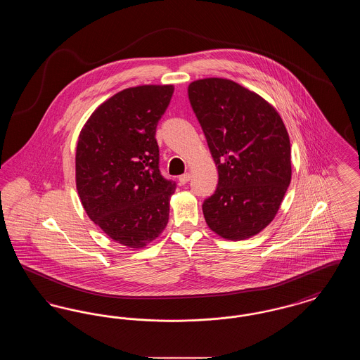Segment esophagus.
<instances>
[{"label": "esophagus", "mask_w": 360, "mask_h": 360, "mask_svg": "<svg viewBox=\"0 0 360 360\" xmlns=\"http://www.w3.org/2000/svg\"><path fill=\"white\" fill-rule=\"evenodd\" d=\"M178 179H179V184H181V185H185V184H188V181H190V174L185 172V174L179 175Z\"/></svg>", "instance_id": "34e87169"}]
</instances>
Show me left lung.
Wrapping results in <instances>:
<instances>
[{
  "instance_id": "8db88e82",
  "label": "left lung",
  "mask_w": 360,
  "mask_h": 360,
  "mask_svg": "<svg viewBox=\"0 0 360 360\" xmlns=\"http://www.w3.org/2000/svg\"><path fill=\"white\" fill-rule=\"evenodd\" d=\"M190 105L219 172L207 226L226 240L255 236L274 220L291 181L290 139L274 106L224 78L188 85Z\"/></svg>"
}]
</instances>
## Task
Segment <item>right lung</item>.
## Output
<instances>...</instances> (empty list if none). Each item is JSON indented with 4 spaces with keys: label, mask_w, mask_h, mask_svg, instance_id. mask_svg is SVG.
<instances>
[{
    "label": "right lung",
    "mask_w": 360,
    "mask_h": 360,
    "mask_svg": "<svg viewBox=\"0 0 360 360\" xmlns=\"http://www.w3.org/2000/svg\"><path fill=\"white\" fill-rule=\"evenodd\" d=\"M172 85L121 90L86 121L77 144L75 182L87 216L115 241L143 248L169 223L175 182L159 172L156 125Z\"/></svg>",
    "instance_id": "1"
}]
</instances>
